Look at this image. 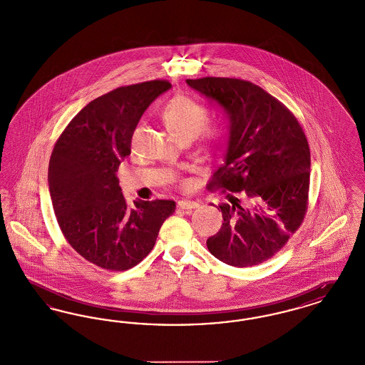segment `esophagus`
<instances>
[{
    "label": "esophagus",
    "mask_w": 365,
    "mask_h": 365,
    "mask_svg": "<svg viewBox=\"0 0 365 365\" xmlns=\"http://www.w3.org/2000/svg\"><path fill=\"white\" fill-rule=\"evenodd\" d=\"M178 207L182 209H195L200 208V204L195 201H190V200H182L178 202Z\"/></svg>",
    "instance_id": "esophagus-1"
}]
</instances>
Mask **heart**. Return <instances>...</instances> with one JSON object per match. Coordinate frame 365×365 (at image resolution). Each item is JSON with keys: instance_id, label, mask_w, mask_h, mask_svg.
I'll use <instances>...</instances> for the list:
<instances>
[{"instance_id": "1", "label": "heart", "mask_w": 365, "mask_h": 365, "mask_svg": "<svg viewBox=\"0 0 365 365\" xmlns=\"http://www.w3.org/2000/svg\"><path fill=\"white\" fill-rule=\"evenodd\" d=\"M165 125L182 140H191L198 134L207 142L215 143L223 137V127L217 122H208L207 105L187 94H178L160 109Z\"/></svg>"}]
</instances>
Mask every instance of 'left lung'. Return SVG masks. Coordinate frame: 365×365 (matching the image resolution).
Wrapping results in <instances>:
<instances>
[{
	"label": "left lung",
	"instance_id": "obj_1",
	"mask_svg": "<svg viewBox=\"0 0 365 365\" xmlns=\"http://www.w3.org/2000/svg\"><path fill=\"white\" fill-rule=\"evenodd\" d=\"M186 83L226 112L225 164L212 185L225 189L223 225L209 252L232 267L271 259L301 226L309 192L311 152L294 115L260 86L234 78Z\"/></svg>",
	"mask_w": 365,
	"mask_h": 365
}]
</instances>
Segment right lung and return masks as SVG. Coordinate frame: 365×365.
<instances>
[{
	"instance_id": "obj_1",
	"label": "right lung",
	"mask_w": 365,
	"mask_h": 365,
	"mask_svg": "<svg viewBox=\"0 0 365 365\" xmlns=\"http://www.w3.org/2000/svg\"><path fill=\"white\" fill-rule=\"evenodd\" d=\"M170 88L167 81H150L106 93L71 120L53 148L48 182L57 223L83 259L104 269L135 267L175 212L170 200L128 207L116 176L140 116Z\"/></svg>"
}]
</instances>
